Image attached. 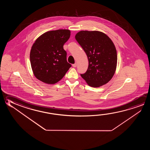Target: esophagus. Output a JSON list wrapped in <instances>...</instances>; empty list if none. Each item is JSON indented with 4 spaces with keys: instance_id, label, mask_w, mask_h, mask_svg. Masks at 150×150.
<instances>
[{
    "instance_id": "34e87169",
    "label": "esophagus",
    "mask_w": 150,
    "mask_h": 150,
    "mask_svg": "<svg viewBox=\"0 0 150 150\" xmlns=\"http://www.w3.org/2000/svg\"><path fill=\"white\" fill-rule=\"evenodd\" d=\"M72 66L74 67H77V63H75V64H73V65H72Z\"/></svg>"
}]
</instances>
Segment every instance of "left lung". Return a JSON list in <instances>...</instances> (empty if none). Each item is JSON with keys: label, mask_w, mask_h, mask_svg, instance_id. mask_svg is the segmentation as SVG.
I'll use <instances>...</instances> for the list:
<instances>
[{"label": "left lung", "mask_w": 150, "mask_h": 150, "mask_svg": "<svg viewBox=\"0 0 150 150\" xmlns=\"http://www.w3.org/2000/svg\"><path fill=\"white\" fill-rule=\"evenodd\" d=\"M75 39L85 52L88 67L81 77L93 87H99L108 83L115 73L117 54L112 40L104 33L98 31H81Z\"/></svg>", "instance_id": "1"}]
</instances>
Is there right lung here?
<instances>
[{
    "mask_svg": "<svg viewBox=\"0 0 150 150\" xmlns=\"http://www.w3.org/2000/svg\"><path fill=\"white\" fill-rule=\"evenodd\" d=\"M71 35L69 30L45 32L32 45L30 59L35 77L44 83L54 84L61 79L71 64L67 60L63 45Z\"/></svg>",
    "mask_w": 150,
    "mask_h": 150,
    "instance_id": "right-lung-1",
    "label": "right lung"
}]
</instances>
